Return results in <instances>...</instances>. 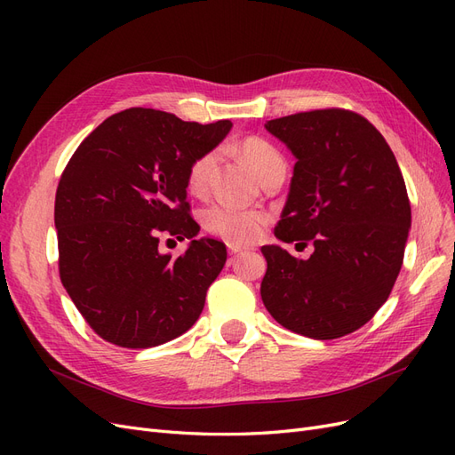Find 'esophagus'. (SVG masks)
<instances>
[{"instance_id": "34e87169", "label": "esophagus", "mask_w": 455, "mask_h": 455, "mask_svg": "<svg viewBox=\"0 0 455 455\" xmlns=\"http://www.w3.org/2000/svg\"><path fill=\"white\" fill-rule=\"evenodd\" d=\"M246 249L244 246H239V244H228V252H229V256H239V254H243Z\"/></svg>"}]
</instances>
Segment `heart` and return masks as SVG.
Here are the masks:
<instances>
[{"mask_svg":"<svg viewBox=\"0 0 455 455\" xmlns=\"http://www.w3.org/2000/svg\"><path fill=\"white\" fill-rule=\"evenodd\" d=\"M237 154L251 164L254 174L264 178L277 167H283L284 159L281 151L261 136H244L235 144ZM216 169L214 151H203L189 163L186 172V186L194 196H203L209 191L212 174ZM267 224V214L261 211L239 209L226 203L206 206L201 212V226L212 237L222 239L229 244H249L259 237L261 229Z\"/></svg>","mask_w":455,"mask_h":455,"instance_id":"heart-1","label":"heart"}]
</instances>
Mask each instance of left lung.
Segmentation results:
<instances>
[{
  "label": "left lung",
  "mask_w": 455,
  "mask_h": 455,
  "mask_svg": "<svg viewBox=\"0 0 455 455\" xmlns=\"http://www.w3.org/2000/svg\"><path fill=\"white\" fill-rule=\"evenodd\" d=\"M266 129L298 159L275 235L315 251L296 259L261 246V299L296 334L347 336L387 301L401 273L411 222L403 172L381 132L351 109H311Z\"/></svg>",
  "instance_id": "left-lung-1"
}]
</instances>
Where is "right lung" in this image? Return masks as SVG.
I'll return each instance as SVG.
<instances>
[{
  "label": "right lung",
  "instance_id": "1",
  "mask_svg": "<svg viewBox=\"0 0 455 455\" xmlns=\"http://www.w3.org/2000/svg\"><path fill=\"white\" fill-rule=\"evenodd\" d=\"M229 129L228 119L201 125L129 108L100 123L68 161L54 197L59 273L102 339L156 347L199 319L226 264L224 243L195 239L172 259L158 252V241L199 233L186 201V172Z\"/></svg>",
  "mask_w": 455,
  "mask_h": 455
}]
</instances>
